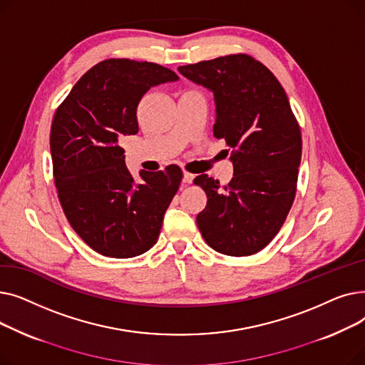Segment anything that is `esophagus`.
<instances>
[{"mask_svg":"<svg viewBox=\"0 0 365 365\" xmlns=\"http://www.w3.org/2000/svg\"><path fill=\"white\" fill-rule=\"evenodd\" d=\"M183 182H185V183H192V182H194V175H190V173L185 171V173H183Z\"/></svg>","mask_w":365,"mask_h":365,"instance_id":"1","label":"esophagus"}]
</instances>
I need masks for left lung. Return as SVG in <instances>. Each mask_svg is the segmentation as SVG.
I'll use <instances>...</instances> for the list:
<instances>
[{"instance_id":"obj_1","label":"left lung","mask_w":365,"mask_h":365,"mask_svg":"<svg viewBox=\"0 0 365 365\" xmlns=\"http://www.w3.org/2000/svg\"><path fill=\"white\" fill-rule=\"evenodd\" d=\"M178 69L215 94L213 134L234 149L226 186L207 175L194 180L207 195L198 229L222 255H255L278 234L296 195L302 136L289 98L275 75L247 54Z\"/></svg>"}]
</instances>
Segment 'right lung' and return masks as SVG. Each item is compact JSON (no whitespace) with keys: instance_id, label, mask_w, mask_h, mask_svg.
Returning <instances> with one entry per match:
<instances>
[{"instance_id":"add662e5","label":"right lung","mask_w":365,"mask_h":365,"mask_svg":"<svg viewBox=\"0 0 365 365\" xmlns=\"http://www.w3.org/2000/svg\"><path fill=\"white\" fill-rule=\"evenodd\" d=\"M178 80L157 63L108 59L81 76L54 113L50 150L59 201L73 231L102 256H139L160 237L182 170H140L134 180L120 142L139 131L143 94Z\"/></svg>"}]
</instances>
